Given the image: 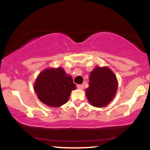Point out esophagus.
Instances as JSON below:
<instances>
[{
    "label": "esophagus",
    "instance_id": "1",
    "mask_svg": "<svg viewBox=\"0 0 150 150\" xmlns=\"http://www.w3.org/2000/svg\"><path fill=\"white\" fill-rule=\"evenodd\" d=\"M77 87H78V88H79V89H83L84 86L83 84H78V85H77Z\"/></svg>",
    "mask_w": 150,
    "mask_h": 150
}]
</instances>
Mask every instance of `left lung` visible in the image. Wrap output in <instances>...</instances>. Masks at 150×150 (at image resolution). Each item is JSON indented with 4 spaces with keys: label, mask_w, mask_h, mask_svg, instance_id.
<instances>
[{
    "label": "left lung",
    "mask_w": 150,
    "mask_h": 150,
    "mask_svg": "<svg viewBox=\"0 0 150 150\" xmlns=\"http://www.w3.org/2000/svg\"><path fill=\"white\" fill-rule=\"evenodd\" d=\"M89 80V86L86 90L88 102L93 107H106L117 91V81L115 74L107 67H97L91 72Z\"/></svg>",
    "instance_id": "obj_1"
}]
</instances>
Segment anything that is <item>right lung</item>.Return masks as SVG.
<instances>
[{
	"label": "right lung",
	"instance_id": "right-lung-1",
	"mask_svg": "<svg viewBox=\"0 0 150 150\" xmlns=\"http://www.w3.org/2000/svg\"><path fill=\"white\" fill-rule=\"evenodd\" d=\"M75 89L72 77L61 67L47 69L38 75L34 90L38 99L46 105L57 107L67 103L71 91Z\"/></svg>",
	"mask_w": 150,
	"mask_h": 150
}]
</instances>
